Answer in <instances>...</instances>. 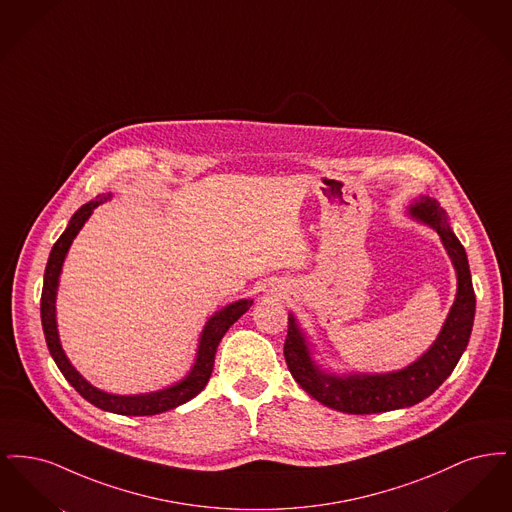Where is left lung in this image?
I'll use <instances>...</instances> for the list:
<instances>
[{
    "label": "left lung",
    "mask_w": 512,
    "mask_h": 512,
    "mask_svg": "<svg viewBox=\"0 0 512 512\" xmlns=\"http://www.w3.org/2000/svg\"><path fill=\"white\" fill-rule=\"evenodd\" d=\"M409 215L430 224L441 238L457 270V297L432 347L414 363L386 374H328L313 361L309 343L293 315L288 318L284 357L293 380L322 405L347 414L386 413L413 407L447 380L470 340L476 295L463 244L453 234L447 213L432 197H420Z\"/></svg>",
    "instance_id": "8db88e82"
}]
</instances>
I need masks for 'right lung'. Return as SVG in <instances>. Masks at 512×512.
I'll return each mask as SVG.
<instances>
[{"label": "right lung", "mask_w": 512, "mask_h": 512, "mask_svg": "<svg viewBox=\"0 0 512 512\" xmlns=\"http://www.w3.org/2000/svg\"><path fill=\"white\" fill-rule=\"evenodd\" d=\"M111 197H113L111 194H101L96 199H92L90 203L82 205L74 213L73 219L69 220V226L65 228V232L59 236V240L51 247L48 265H46V272H44L42 301H40L42 328H44L46 343H48L49 353H51L55 365L61 370V374L67 378V382L86 401H90L101 411L124 414V416H151V414L165 413V411H171L174 407L194 399L195 395L207 386V382L211 378V372H213V366H215V353H217V347H219L222 336L253 305V301L251 299H240L236 303H230L205 322V328L201 332L199 345H197L194 366L188 372V376L182 378L180 382H176L174 386H169L165 390L151 391V393H140V395H113V393L94 388L71 365V361L67 359L65 351L61 347L59 332H57V320H55V297H57V286H59V274H61L67 251L73 244L76 234L80 232L84 222L90 219L94 209L101 203L109 201Z\"/></svg>", "instance_id": "add662e5"}]
</instances>
